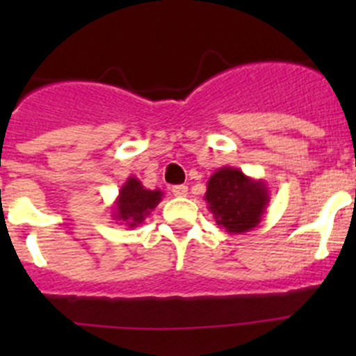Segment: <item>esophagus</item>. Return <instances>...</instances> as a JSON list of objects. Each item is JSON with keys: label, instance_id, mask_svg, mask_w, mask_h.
I'll use <instances>...</instances> for the list:
<instances>
[{"label": "esophagus", "instance_id": "34e87169", "mask_svg": "<svg viewBox=\"0 0 356 356\" xmlns=\"http://www.w3.org/2000/svg\"><path fill=\"white\" fill-rule=\"evenodd\" d=\"M172 193H174V196L184 198V196H188V186H184V184L174 186V188H172Z\"/></svg>", "mask_w": 356, "mask_h": 356}]
</instances>
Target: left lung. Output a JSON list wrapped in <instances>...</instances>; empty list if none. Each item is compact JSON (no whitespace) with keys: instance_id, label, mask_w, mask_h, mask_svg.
I'll list each match as a JSON object with an SVG mask.
<instances>
[{"instance_id":"1","label":"left lung","mask_w":356,"mask_h":356,"mask_svg":"<svg viewBox=\"0 0 356 356\" xmlns=\"http://www.w3.org/2000/svg\"><path fill=\"white\" fill-rule=\"evenodd\" d=\"M204 201L225 232L243 234L260 224L270 193L264 179L248 177L236 167H220L208 179Z\"/></svg>"}]
</instances>
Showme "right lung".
<instances>
[{
	"mask_svg": "<svg viewBox=\"0 0 356 356\" xmlns=\"http://www.w3.org/2000/svg\"><path fill=\"white\" fill-rule=\"evenodd\" d=\"M161 198L163 193L160 189H146L138 177L131 175L118 189L117 200L111 204V218L129 229L138 227L155 210Z\"/></svg>",
	"mask_w": 356,
	"mask_h": 356,
	"instance_id": "obj_1",
	"label": "right lung"
}]
</instances>
